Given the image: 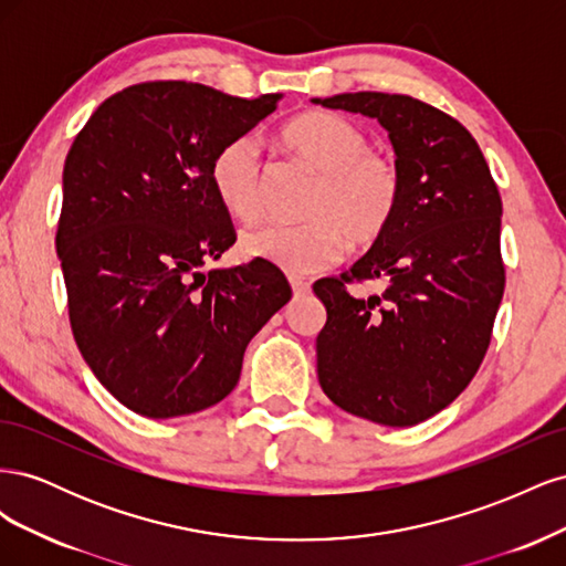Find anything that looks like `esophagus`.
Masks as SVG:
<instances>
[{"label":"esophagus","instance_id":"34e87169","mask_svg":"<svg viewBox=\"0 0 566 566\" xmlns=\"http://www.w3.org/2000/svg\"><path fill=\"white\" fill-rule=\"evenodd\" d=\"M290 287H293V293L300 297V295H306L312 290V283L304 281L300 276H290Z\"/></svg>","mask_w":566,"mask_h":566}]
</instances>
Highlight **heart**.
<instances>
[{
    "label": "heart",
    "instance_id": "1",
    "mask_svg": "<svg viewBox=\"0 0 566 566\" xmlns=\"http://www.w3.org/2000/svg\"><path fill=\"white\" fill-rule=\"evenodd\" d=\"M281 146L312 169L302 224H262L241 235V252L290 273H312L354 248L380 243L403 200V169L387 150L370 148L368 134L331 111H310L281 129ZM214 193L231 217L254 221L264 210L266 165L254 136L224 142L210 165Z\"/></svg>",
    "mask_w": 566,
    "mask_h": 566
}]
</instances>
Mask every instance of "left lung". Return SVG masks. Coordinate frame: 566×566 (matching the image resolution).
Segmentation results:
<instances>
[{"label":"left lung","mask_w":566,"mask_h":566,"mask_svg":"<svg viewBox=\"0 0 566 566\" xmlns=\"http://www.w3.org/2000/svg\"><path fill=\"white\" fill-rule=\"evenodd\" d=\"M323 108L378 117L403 169L391 229L339 276L321 279L318 382L352 416L418 424L447 408L482 366L505 290L503 202L472 134L406 94L314 98ZM380 277L364 298L348 285Z\"/></svg>","instance_id":"1"}]
</instances>
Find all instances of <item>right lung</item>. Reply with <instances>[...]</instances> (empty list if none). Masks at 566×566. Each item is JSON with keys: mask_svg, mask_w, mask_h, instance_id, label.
Here are the masks:
<instances>
[{"mask_svg": "<svg viewBox=\"0 0 566 566\" xmlns=\"http://www.w3.org/2000/svg\"><path fill=\"white\" fill-rule=\"evenodd\" d=\"M279 98L139 82L108 96L67 150L56 229L67 316L84 361L134 413L177 418L224 399L248 342L293 295L262 260L200 271L235 243L214 153Z\"/></svg>", "mask_w": 566, "mask_h": 566, "instance_id": "add662e5", "label": "right lung"}]
</instances>
